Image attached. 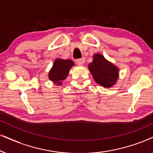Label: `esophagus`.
<instances>
[{"instance_id":"1","label":"esophagus","mask_w":153,"mask_h":153,"mask_svg":"<svg viewBox=\"0 0 153 153\" xmlns=\"http://www.w3.org/2000/svg\"><path fill=\"white\" fill-rule=\"evenodd\" d=\"M84 62H85V59L84 58H82V59H78L76 60V64L78 65L79 66H82L83 64H84Z\"/></svg>"}]
</instances>
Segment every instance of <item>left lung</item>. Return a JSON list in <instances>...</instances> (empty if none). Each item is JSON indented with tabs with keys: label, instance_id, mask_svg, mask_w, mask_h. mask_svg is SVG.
I'll list each match as a JSON object with an SVG mask.
<instances>
[{
	"label": "left lung",
	"instance_id": "left-lung-1",
	"mask_svg": "<svg viewBox=\"0 0 153 153\" xmlns=\"http://www.w3.org/2000/svg\"><path fill=\"white\" fill-rule=\"evenodd\" d=\"M88 70L93 79L104 88L112 87L119 78V69L100 53L93 55V62L88 64Z\"/></svg>",
	"mask_w": 153,
	"mask_h": 153
}]
</instances>
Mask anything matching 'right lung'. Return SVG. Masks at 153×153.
<instances>
[{"label":"right lung","instance_id":"add662e5","mask_svg":"<svg viewBox=\"0 0 153 153\" xmlns=\"http://www.w3.org/2000/svg\"><path fill=\"white\" fill-rule=\"evenodd\" d=\"M73 66H74V63L72 60L57 58L54 61L48 74L49 80L53 82L55 85H62V81L68 76L70 69Z\"/></svg>","mask_w":153,"mask_h":153}]
</instances>
